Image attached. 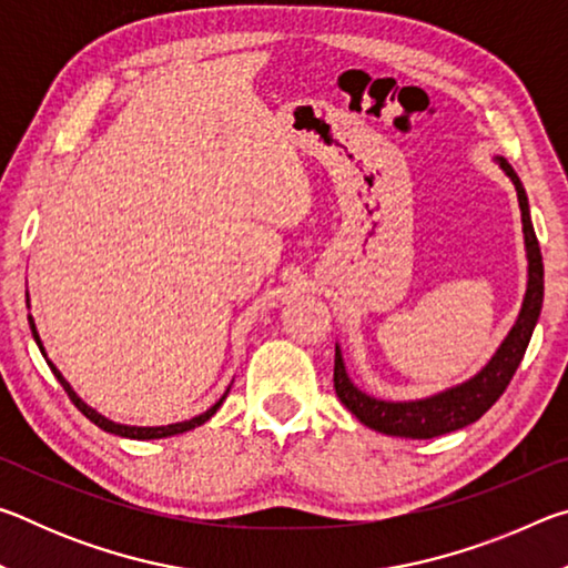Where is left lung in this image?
<instances>
[{"label":"left lung","mask_w":568,"mask_h":568,"mask_svg":"<svg viewBox=\"0 0 568 568\" xmlns=\"http://www.w3.org/2000/svg\"><path fill=\"white\" fill-rule=\"evenodd\" d=\"M506 175L511 178L518 195V207H521V223H524V240H526V257H528V285L524 295L521 313L518 321L506 335L501 348L484 371L456 388H448L438 396L423 398V400H408V403H390L365 396L351 383L348 373H345L343 355L335 345V368H333V386L335 393L345 408H348L363 426H368L378 434L386 436H400V438H436L450 434V430L466 428L468 423L478 420L484 413L494 406V403L504 396V390L511 383L514 373L524 361V353L531 341V333L536 328L538 313H541L544 303V263L541 250H538V240L531 225V215H528V200L521 180L508 165L504 158H498Z\"/></svg>","instance_id":"obj_1"}]
</instances>
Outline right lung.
<instances>
[{"label":"right lung","mask_w":568,"mask_h":568,"mask_svg":"<svg viewBox=\"0 0 568 568\" xmlns=\"http://www.w3.org/2000/svg\"><path fill=\"white\" fill-rule=\"evenodd\" d=\"M27 305H30V295H27ZM30 328H32V335H34V341H37V345H40V351H42V355L47 358V353H44V348H42V341H40V333H37V325H34V321H32V315H30ZM47 365H50L52 368V373H54V378L62 383V388H64V393L67 396H70V400L74 403L77 408H80V413H84V416H88L94 426H100L102 430H108V434H114V436H122V438H138V440H150V438H168V436H178V434H185V430H190V428H195V426H203V423L207 420V418H213L215 416V410L223 406V400H225V396L220 398L213 408H207L205 413H200V416H195V418H190V420H182V423H172V426H158V428H138V426H122V423H114V420H110V418H104V416H100L98 410L94 408H90L88 403H84L80 396H77V393L72 390V386L70 383L64 381V376L60 371L54 368V363L52 361H47Z\"/></svg>","instance_id":"1"}]
</instances>
